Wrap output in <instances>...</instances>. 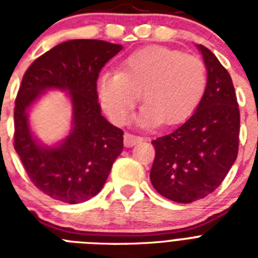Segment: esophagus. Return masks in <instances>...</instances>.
<instances>
[{
    "label": "esophagus",
    "instance_id": "esophagus-1",
    "mask_svg": "<svg viewBox=\"0 0 258 258\" xmlns=\"http://www.w3.org/2000/svg\"><path fill=\"white\" fill-rule=\"evenodd\" d=\"M143 141V138L138 137V135H133V134H124V146L125 147H134L138 143H141Z\"/></svg>",
    "mask_w": 258,
    "mask_h": 258
}]
</instances>
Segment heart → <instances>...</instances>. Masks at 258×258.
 <instances>
[{
  "label": "heart",
  "instance_id": "b5f03b06",
  "mask_svg": "<svg viewBox=\"0 0 258 258\" xmlns=\"http://www.w3.org/2000/svg\"><path fill=\"white\" fill-rule=\"evenodd\" d=\"M206 67L192 54L165 46H147L131 53L117 74H103L97 80V95L109 119L123 124L128 120L141 92L138 125L178 124L200 104L206 89Z\"/></svg>",
  "mask_w": 258,
  "mask_h": 258
}]
</instances>
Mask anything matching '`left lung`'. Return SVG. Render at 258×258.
Listing matches in <instances>:
<instances>
[{
    "instance_id": "left-lung-1",
    "label": "left lung",
    "mask_w": 258,
    "mask_h": 258,
    "mask_svg": "<svg viewBox=\"0 0 258 258\" xmlns=\"http://www.w3.org/2000/svg\"><path fill=\"white\" fill-rule=\"evenodd\" d=\"M208 82L194 113L178 128L153 141L150 179L167 200L190 204L212 194L237 159L240 109L230 75L206 46Z\"/></svg>"
}]
</instances>
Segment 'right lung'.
I'll list each match as a JSON object with an SVG mask.
<instances>
[{
  "label": "right lung",
  "instance_id": "1",
  "mask_svg": "<svg viewBox=\"0 0 258 258\" xmlns=\"http://www.w3.org/2000/svg\"><path fill=\"white\" fill-rule=\"evenodd\" d=\"M101 40H70L34 60L22 78L14 107V150L34 186L53 200L75 205L104 186L123 151V131L101 115L99 72L121 50ZM52 89L67 92L73 107L70 134L54 145L38 141L29 112Z\"/></svg>",
  "mask_w": 258,
  "mask_h": 258
}]
</instances>
